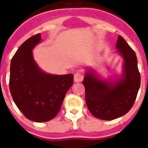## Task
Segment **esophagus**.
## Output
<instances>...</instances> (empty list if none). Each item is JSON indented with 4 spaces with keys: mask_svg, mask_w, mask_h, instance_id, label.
I'll return each mask as SVG.
<instances>
[{
    "mask_svg": "<svg viewBox=\"0 0 148 148\" xmlns=\"http://www.w3.org/2000/svg\"><path fill=\"white\" fill-rule=\"evenodd\" d=\"M84 79V75H82V73H76L74 75V81L76 83L81 82Z\"/></svg>",
    "mask_w": 148,
    "mask_h": 148,
    "instance_id": "34e87169",
    "label": "esophagus"
}]
</instances>
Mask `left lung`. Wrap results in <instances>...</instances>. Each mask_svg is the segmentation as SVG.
<instances>
[{"mask_svg": "<svg viewBox=\"0 0 148 148\" xmlns=\"http://www.w3.org/2000/svg\"><path fill=\"white\" fill-rule=\"evenodd\" d=\"M116 48L124 60L123 78L112 84L88 73L83 81L87 108L94 117L102 120H113L127 113L134 104L140 86L141 78L134 51L121 36Z\"/></svg>", "mask_w": 148, "mask_h": 148, "instance_id": "obj_1", "label": "left lung"}]
</instances>
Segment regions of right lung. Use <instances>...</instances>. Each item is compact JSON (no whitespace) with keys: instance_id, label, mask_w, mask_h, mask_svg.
Returning a JSON list of instances; mask_svg holds the SVG:
<instances>
[{"instance_id":"right-lung-1","label":"right lung","mask_w":148,"mask_h":148,"mask_svg":"<svg viewBox=\"0 0 148 148\" xmlns=\"http://www.w3.org/2000/svg\"><path fill=\"white\" fill-rule=\"evenodd\" d=\"M40 38L38 33L28 38L12 57L9 88L14 102L27 119L46 122L61 109L66 93L73 84V75H50L38 68L32 50Z\"/></svg>"}]
</instances>
